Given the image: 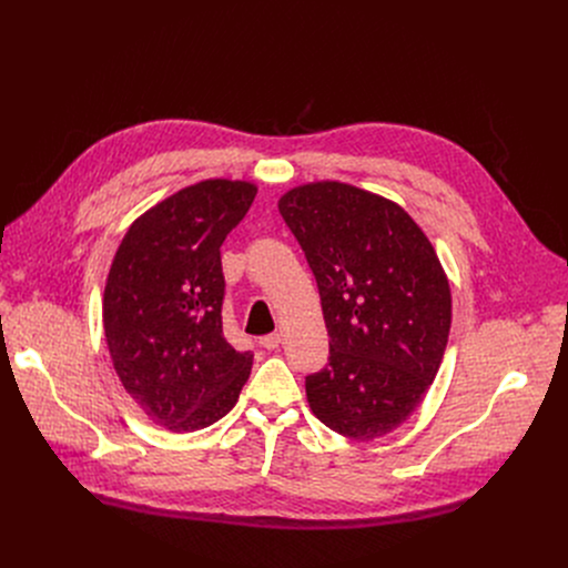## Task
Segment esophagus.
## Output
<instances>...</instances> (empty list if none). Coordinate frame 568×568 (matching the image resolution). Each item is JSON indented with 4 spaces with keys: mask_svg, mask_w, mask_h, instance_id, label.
Instances as JSON below:
<instances>
[{
    "mask_svg": "<svg viewBox=\"0 0 568 568\" xmlns=\"http://www.w3.org/2000/svg\"><path fill=\"white\" fill-rule=\"evenodd\" d=\"M258 344H261L263 348H267V351H274V348H278V344H281V335H278V333L265 335V337H261Z\"/></svg>",
    "mask_w": 568,
    "mask_h": 568,
    "instance_id": "34e87169",
    "label": "esophagus"
}]
</instances>
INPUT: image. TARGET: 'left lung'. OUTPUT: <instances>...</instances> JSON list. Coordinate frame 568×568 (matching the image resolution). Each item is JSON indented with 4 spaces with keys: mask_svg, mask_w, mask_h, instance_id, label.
<instances>
[{
    "mask_svg": "<svg viewBox=\"0 0 568 568\" xmlns=\"http://www.w3.org/2000/svg\"><path fill=\"white\" fill-rule=\"evenodd\" d=\"M278 211L331 337L326 368L305 377L310 409L342 436L379 438L418 409L440 368L452 326L440 261L407 211L351 184L292 189Z\"/></svg>",
    "mask_w": 568,
    "mask_h": 568,
    "instance_id": "8db88e82",
    "label": "left lung"
}]
</instances>
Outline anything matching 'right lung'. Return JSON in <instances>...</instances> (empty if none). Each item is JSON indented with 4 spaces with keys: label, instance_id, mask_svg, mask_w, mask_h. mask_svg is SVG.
Masks as SVG:
<instances>
[{
    "label": "right lung",
    "instance_id": "obj_1",
    "mask_svg": "<svg viewBox=\"0 0 568 568\" xmlns=\"http://www.w3.org/2000/svg\"><path fill=\"white\" fill-rule=\"evenodd\" d=\"M256 186L206 180L145 211L112 261L103 328L114 371L143 414L175 434L224 418L252 373V351L222 333L220 247Z\"/></svg>",
    "mask_w": 568,
    "mask_h": 568
}]
</instances>
